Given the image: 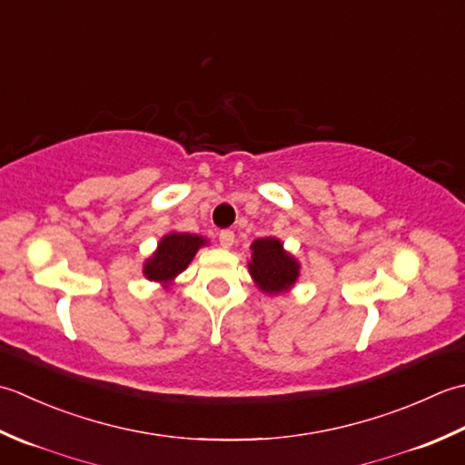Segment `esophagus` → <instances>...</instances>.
Masks as SVG:
<instances>
[{
	"mask_svg": "<svg viewBox=\"0 0 465 465\" xmlns=\"http://www.w3.org/2000/svg\"><path fill=\"white\" fill-rule=\"evenodd\" d=\"M219 241H221V244L224 246V249H231V246L234 244V232L232 231H223L219 234Z\"/></svg>",
	"mask_w": 465,
	"mask_h": 465,
	"instance_id": "esophagus-1",
	"label": "esophagus"
}]
</instances>
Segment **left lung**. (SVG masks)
Wrapping results in <instances>:
<instances>
[{"instance_id":"obj_1","label":"left lung","mask_w":465,"mask_h":465,"mask_svg":"<svg viewBox=\"0 0 465 465\" xmlns=\"http://www.w3.org/2000/svg\"><path fill=\"white\" fill-rule=\"evenodd\" d=\"M249 272L264 295H285L297 285L301 262L282 246L277 236H262L251 244Z\"/></svg>"}]
</instances>
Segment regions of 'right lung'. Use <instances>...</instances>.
<instances>
[{
    "instance_id": "right-lung-1",
    "label": "right lung",
    "mask_w": 465,
    "mask_h": 465,
    "mask_svg": "<svg viewBox=\"0 0 465 465\" xmlns=\"http://www.w3.org/2000/svg\"><path fill=\"white\" fill-rule=\"evenodd\" d=\"M206 244L208 241L204 236L176 231L168 232L160 239L156 251L142 264V272L148 281L160 282L163 289H170L178 274L186 271L188 264L193 262L198 249Z\"/></svg>"
}]
</instances>
